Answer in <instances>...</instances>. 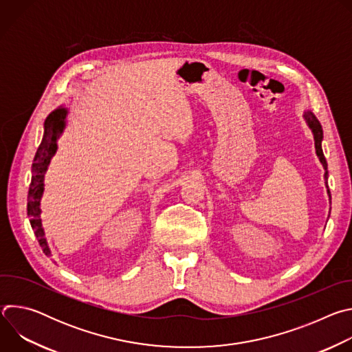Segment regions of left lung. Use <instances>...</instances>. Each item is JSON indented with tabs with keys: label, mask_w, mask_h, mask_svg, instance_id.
<instances>
[{
	"label": "left lung",
	"mask_w": 352,
	"mask_h": 352,
	"mask_svg": "<svg viewBox=\"0 0 352 352\" xmlns=\"http://www.w3.org/2000/svg\"><path fill=\"white\" fill-rule=\"evenodd\" d=\"M304 118L308 124V126L311 128L312 133H314V139H315V148H316V155L324 168V184H326V188H327V195H329V199H330V204H331V196H330V189H329V185H327V178H329V173H327V162L324 159V155H323V150H322V140H323V129H322V125L320 122L318 121V118L315 117V114L312 111H305L304 113Z\"/></svg>",
	"instance_id": "1"
}]
</instances>
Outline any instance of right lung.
<instances>
[{
	"label": "right lung",
	"instance_id": "obj_1",
	"mask_svg": "<svg viewBox=\"0 0 352 352\" xmlns=\"http://www.w3.org/2000/svg\"><path fill=\"white\" fill-rule=\"evenodd\" d=\"M68 110L65 107H58L53 113H50V116L45 118L44 135L32 164V182L28 195V216L30 217V226L45 256H52V250L48 248L47 239L44 236V228L41 226L40 200L44 192V174L50 162H52V157L57 152V139L65 128Z\"/></svg>",
	"mask_w": 352,
	"mask_h": 352
}]
</instances>
